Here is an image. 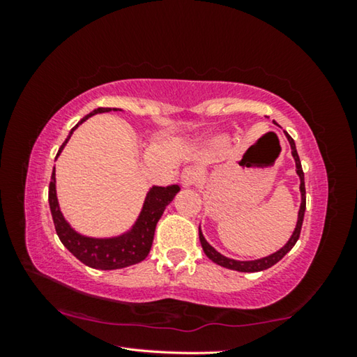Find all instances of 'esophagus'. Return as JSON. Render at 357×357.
Segmentation results:
<instances>
[{
  "label": "esophagus",
  "mask_w": 357,
  "mask_h": 357,
  "mask_svg": "<svg viewBox=\"0 0 357 357\" xmlns=\"http://www.w3.org/2000/svg\"><path fill=\"white\" fill-rule=\"evenodd\" d=\"M198 179V172L193 170V168H185V170L181 173V184L184 187H190L197 183Z\"/></svg>",
  "instance_id": "34e87169"
}]
</instances>
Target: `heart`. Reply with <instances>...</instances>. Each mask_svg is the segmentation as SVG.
Listing matches in <instances>:
<instances>
[{
	"mask_svg": "<svg viewBox=\"0 0 357 357\" xmlns=\"http://www.w3.org/2000/svg\"><path fill=\"white\" fill-rule=\"evenodd\" d=\"M217 143H222V140H217Z\"/></svg>",
	"mask_w": 357,
	"mask_h": 357,
	"instance_id": "b5f03b06",
	"label": "heart"
}]
</instances>
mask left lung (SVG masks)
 Segmentation results:
<instances>
[{
  "instance_id": "1",
  "label": "left lung",
  "mask_w": 357,
  "mask_h": 357,
  "mask_svg": "<svg viewBox=\"0 0 357 357\" xmlns=\"http://www.w3.org/2000/svg\"><path fill=\"white\" fill-rule=\"evenodd\" d=\"M285 135H287L288 142H289V146H291V154H293V159L296 162V173H298L299 181H301V185H299V190H301V208H299V213H298V222H296V228H294V231L291 234V238L288 239V243L283 245L280 250L274 252L273 255H268V257L258 258V259H250V261H239V259L228 258V257L222 255V253L217 252L214 247L211 245L206 239H204L203 233H202V228H198V233H200V243H202L203 250H204V253H206V257L211 259V261H214L215 264L223 266V268H227V269L239 271V273H259V271L269 269L271 266H274L275 263H279L280 259L285 257L289 250L293 249L294 244L298 243L299 234H301V228H302V222H304V213H305V183H304V172H302V165H301L298 151H296L294 140L288 135V132H285Z\"/></svg>"
}]
</instances>
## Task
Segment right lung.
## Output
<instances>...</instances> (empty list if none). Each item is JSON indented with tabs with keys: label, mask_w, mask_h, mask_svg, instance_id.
Masks as SVG:
<instances>
[{
	"label": "right lung",
	"mask_w": 357,
	"mask_h": 357,
	"mask_svg": "<svg viewBox=\"0 0 357 357\" xmlns=\"http://www.w3.org/2000/svg\"><path fill=\"white\" fill-rule=\"evenodd\" d=\"M118 112L116 108H96L89 114H86L83 119L78 121V124L69 132L68 138L59 148L56 157L61 154L66 143L69 142L70 135L74 130L84 123L88 118L98 113H107V112ZM179 192V185H167L159 187L153 185L146 193L144 198L142 213L138 215L137 222L132 225L129 231H126L119 236L113 238H89L83 236L74 228L69 225V222L64 219V215L59 209L58 197H56V178H55V167L52 172V181L48 185V204H50L53 223H55V229L59 241L68 249L72 255L77 259H80L83 264L89 266L94 269L102 271H112V269H121L128 268V266L137 264L143 261L148 257L153 245L155 225L159 219L164 214L165 208L173 202V198Z\"/></svg>",
	"instance_id": "obj_1"
}]
</instances>
